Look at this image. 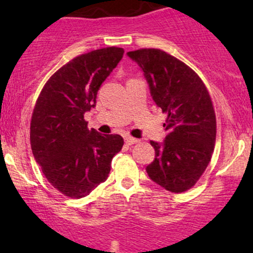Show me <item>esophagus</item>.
<instances>
[{"label":"esophagus","mask_w":253,"mask_h":253,"mask_svg":"<svg viewBox=\"0 0 253 253\" xmlns=\"http://www.w3.org/2000/svg\"><path fill=\"white\" fill-rule=\"evenodd\" d=\"M139 139L132 138V136H125V143L127 145H133V144H138L139 143Z\"/></svg>","instance_id":"obj_1"}]
</instances>
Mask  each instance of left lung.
<instances>
[{
	"label": "left lung",
	"instance_id": "8db88e82",
	"mask_svg": "<svg viewBox=\"0 0 253 253\" xmlns=\"http://www.w3.org/2000/svg\"><path fill=\"white\" fill-rule=\"evenodd\" d=\"M127 56L139 64L156 104L168 115L165 141H151L156 158L147 173L171 193L189 190L210 164L215 145L216 118L207 86L187 64L158 48Z\"/></svg>",
	"mask_w": 253,
	"mask_h": 253
}]
</instances>
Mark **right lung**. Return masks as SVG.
<instances>
[{
  "instance_id": "1",
  "label": "right lung",
  "mask_w": 253,
  "mask_h": 253,
  "mask_svg": "<svg viewBox=\"0 0 253 253\" xmlns=\"http://www.w3.org/2000/svg\"><path fill=\"white\" fill-rule=\"evenodd\" d=\"M123 56V48L112 46L75 57L48 78L37 98L32 152L51 185L71 199L89 195L106 181L113 157L124 146L121 135L100 134L84 120Z\"/></svg>"
}]
</instances>
